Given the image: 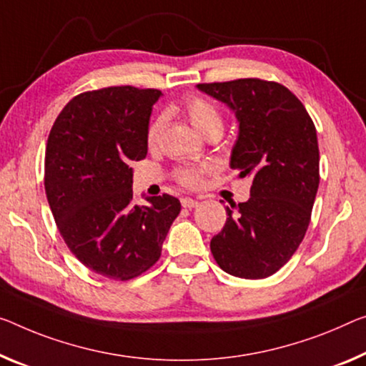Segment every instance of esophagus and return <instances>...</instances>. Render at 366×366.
Instances as JSON below:
<instances>
[{"instance_id":"obj_1","label":"esophagus","mask_w":366,"mask_h":366,"mask_svg":"<svg viewBox=\"0 0 366 366\" xmlns=\"http://www.w3.org/2000/svg\"><path fill=\"white\" fill-rule=\"evenodd\" d=\"M182 206H183V207H189V209H191V207L198 206V201L193 199V198H183V199H182Z\"/></svg>"}]
</instances>
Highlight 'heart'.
Instances as JSON below:
<instances>
[{
	"mask_svg": "<svg viewBox=\"0 0 366 366\" xmlns=\"http://www.w3.org/2000/svg\"><path fill=\"white\" fill-rule=\"evenodd\" d=\"M184 111H187L191 124L198 129L202 136L207 137L209 134H222V112L219 111V108L212 103V101L201 97H191L187 103H184ZM162 126H164V116H157L150 121V124L147 127V136H145L150 145L155 144L157 139H159ZM211 170V165L182 167L175 172V178L183 184V187L196 188L201 183L202 175H204V173H209Z\"/></svg>",
	"mask_w": 366,
	"mask_h": 366,
	"instance_id": "1",
	"label": "heart"
}]
</instances>
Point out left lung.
I'll list each match as a JSON object with an SVG mask.
<instances>
[{
  "label": "left lung",
  "instance_id": "8db88e82",
  "mask_svg": "<svg viewBox=\"0 0 366 366\" xmlns=\"http://www.w3.org/2000/svg\"><path fill=\"white\" fill-rule=\"evenodd\" d=\"M198 89L235 112L230 168L252 178L249 201L226 207L212 257L234 277H272L293 257L311 221L319 188L316 127L301 101L277 81L240 78L199 83Z\"/></svg>",
  "mask_w": 366,
  "mask_h": 366
}]
</instances>
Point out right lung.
I'll list each match as a JSON object with an SVG mask.
<instances>
[{
	"label": "right lung",
	"instance_id": "right-lung-1",
	"mask_svg": "<svg viewBox=\"0 0 366 366\" xmlns=\"http://www.w3.org/2000/svg\"><path fill=\"white\" fill-rule=\"evenodd\" d=\"M159 89L109 86L70 99L50 129L47 201L71 254L101 277L127 281L154 267L182 204L170 194L132 201V164L147 155Z\"/></svg>",
	"mask_w": 366,
	"mask_h": 366
}]
</instances>
